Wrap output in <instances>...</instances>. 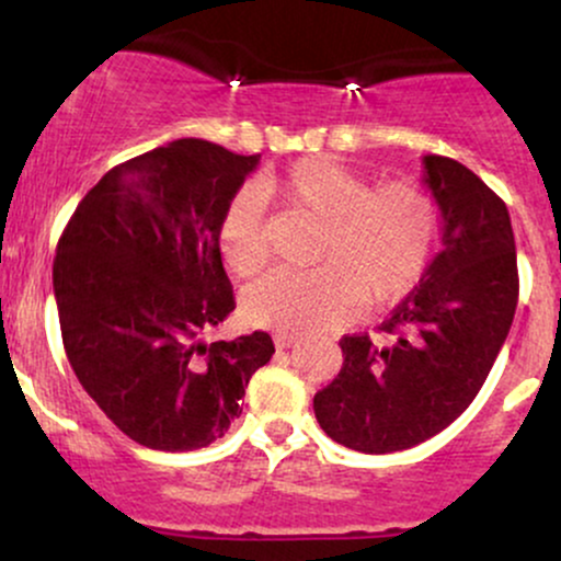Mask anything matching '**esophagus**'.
<instances>
[{
    "label": "esophagus",
    "instance_id": "1",
    "mask_svg": "<svg viewBox=\"0 0 561 561\" xmlns=\"http://www.w3.org/2000/svg\"><path fill=\"white\" fill-rule=\"evenodd\" d=\"M300 340L295 337V334H274V345L276 351H287V347H295Z\"/></svg>",
    "mask_w": 561,
    "mask_h": 561
}]
</instances>
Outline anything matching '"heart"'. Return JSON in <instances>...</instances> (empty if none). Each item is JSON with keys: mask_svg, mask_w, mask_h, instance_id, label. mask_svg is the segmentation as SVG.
I'll return each mask as SVG.
<instances>
[{"mask_svg": "<svg viewBox=\"0 0 561 561\" xmlns=\"http://www.w3.org/2000/svg\"><path fill=\"white\" fill-rule=\"evenodd\" d=\"M261 203H276L319 221L311 263L302 274L274 272L244 289L242 317L259 330L317 334L345 324L362 300L385 308L403 300L427 272L440 229L435 197L414 182L369 186L324 158H306L255 184ZM218 253L234 276L266 263L261 205L234 197L218 221Z\"/></svg>", "mask_w": 561, "mask_h": 561, "instance_id": "b5f03b06", "label": "heart"}]
</instances>
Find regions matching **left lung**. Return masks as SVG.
Masks as SVG:
<instances>
[{
  "mask_svg": "<svg viewBox=\"0 0 561 561\" xmlns=\"http://www.w3.org/2000/svg\"><path fill=\"white\" fill-rule=\"evenodd\" d=\"M443 218V250L379 332L345 334L343 369L313 396L327 435L362 454H392L446 430L474 401L517 308L508 210L459 160L424 156Z\"/></svg>",
  "mask_w": 561,
  "mask_h": 561,
  "instance_id": "8db88e82",
  "label": "left lung"
}]
</instances>
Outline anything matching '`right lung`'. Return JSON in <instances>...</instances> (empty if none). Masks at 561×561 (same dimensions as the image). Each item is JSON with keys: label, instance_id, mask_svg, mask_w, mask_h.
<instances>
[{"label": "right lung", "instance_id": "obj_1", "mask_svg": "<svg viewBox=\"0 0 561 561\" xmlns=\"http://www.w3.org/2000/svg\"><path fill=\"white\" fill-rule=\"evenodd\" d=\"M259 160L205 139L169 141L107 171L57 242L68 362L139 446H210L242 414L255 369L272 362L266 332L203 343L234 311L216 231Z\"/></svg>", "mask_w": 561, "mask_h": 561}]
</instances>
